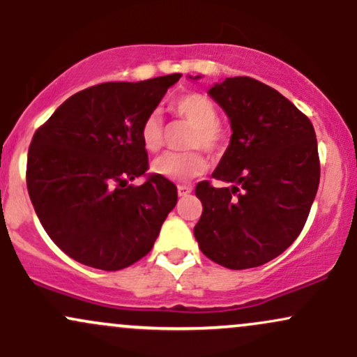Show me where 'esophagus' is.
I'll return each instance as SVG.
<instances>
[{"mask_svg": "<svg viewBox=\"0 0 357 357\" xmlns=\"http://www.w3.org/2000/svg\"><path fill=\"white\" fill-rule=\"evenodd\" d=\"M192 191L191 186H184V184H179L178 186V195L179 196H188Z\"/></svg>", "mask_w": 357, "mask_h": 357, "instance_id": "esophagus-1", "label": "esophagus"}]
</instances>
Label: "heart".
I'll return each instance as SVG.
<instances>
[{"label": "heart", "mask_w": 357, "mask_h": 357, "mask_svg": "<svg viewBox=\"0 0 357 357\" xmlns=\"http://www.w3.org/2000/svg\"><path fill=\"white\" fill-rule=\"evenodd\" d=\"M171 110L186 124L192 126L186 146L190 149H203L210 155L225 151L228 141L227 129L218 121V109L202 93H186L171 104ZM141 142L146 151L155 153L165 142V129L158 112L149 114L141 126ZM206 167V161L198 151L190 153H166L153 162V171L161 178L179 183L199 176Z\"/></svg>", "instance_id": "obj_1"}]
</instances>
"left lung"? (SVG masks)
<instances>
[{"label": "left lung", "instance_id": "8db88e82", "mask_svg": "<svg viewBox=\"0 0 357 357\" xmlns=\"http://www.w3.org/2000/svg\"><path fill=\"white\" fill-rule=\"evenodd\" d=\"M208 93L233 130L213 178L231 186L196 184L203 213L195 236L218 265L260 267L294 243L314 203L321 162L312 122L280 92L250 77L225 79Z\"/></svg>", "mask_w": 357, "mask_h": 357}]
</instances>
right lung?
I'll return each instance as SVG.
<instances>
[{
	"mask_svg": "<svg viewBox=\"0 0 357 357\" xmlns=\"http://www.w3.org/2000/svg\"><path fill=\"white\" fill-rule=\"evenodd\" d=\"M181 73L80 90L36 129L26 188L45 231L89 267L121 270L153 248L178 203L169 179L146 174L141 126ZM141 175L146 181L134 187Z\"/></svg>",
	"mask_w": 357,
	"mask_h": 357,
	"instance_id": "add662e5",
	"label": "right lung"
}]
</instances>
